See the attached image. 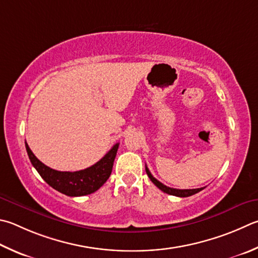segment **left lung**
Segmentation results:
<instances>
[{
  "mask_svg": "<svg viewBox=\"0 0 258 258\" xmlns=\"http://www.w3.org/2000/svg\"><path fill=\"white\" fill-rule=\"evenodd\" d=\"M145 171H147L149 178H150V179H151V181L158 187L159 189H161L163 193H167V194H169V195L178 196V198H188V196L199 193V191H201V190L203 189V188H195V189H177V188H171V187H168L166 185H163L162 182L157 180L156 178H154L151 175V172H150V170L148 169L147 166H145Z\"/></svg>",
  "mask_w": 258,
  "mask_h": 258,
  "instance_id": "8db88e82",
  "label": "left lung"
}]
</instances>
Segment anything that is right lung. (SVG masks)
<instances>
[{
	"mask_svg": "<svg viewBox=\"0 0 258 258\" xmlns=\"http://www.w3.org/2000/svg\"><path fill=\"white\" fill-rule=\"evenodd\" d=\"M119 143H116L106 156L95 165L79 171H58L44 165L26 142V150L31 165L36 168L41 178L54 189L68 196H84L95 193L108 179L113 170L114 160Z\"/></svg>",
	"mask_w": 258,
	"mask_h": 258,
	"instance_id": "add662e5",
	"label": "right lung"
}]
</instances>
